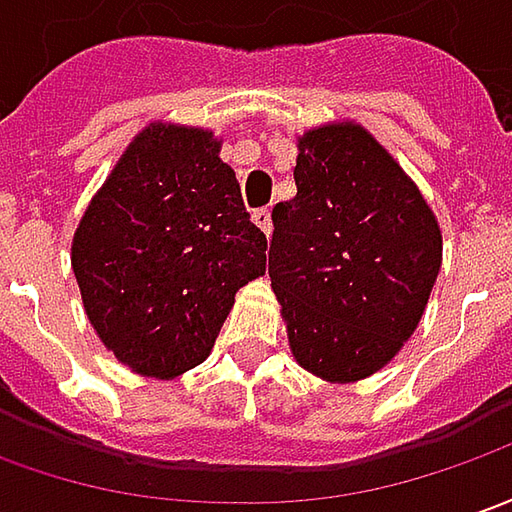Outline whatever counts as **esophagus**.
Listing matches in <instances>:
<instances>
[{"mask_svg":"<svg viewBox=\"0 0 512 512\" xmlns=\"http://www.w3.org/2000/svg\"><path fill=\"white\" fill-rule=\"evenodd\" d=\"M252 221H255V226L266 235V238L272 235V212H269V209H255V212H252Z\"/></svg>","mask_w":512,"mask_h":512,"instance_id":"34e87169","label":"esophagus"}]
</instances>
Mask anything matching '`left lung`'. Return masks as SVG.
Here are the masks:
<instances>
[{
	"mask_svg": "<svg viewBox=\"0 0 512 512\" xmlns=\"http://www.w3.org/2000/svg\"><path fill=\"white\" fill-rule=\"evenodd\" d=\"M297 195L272 209L269 277L297 365L326 382L377 374L414 334L442 229L394 155L357 121L297 138Z\"/></svg>",
	"mask_w": 512,
	"mask_h": 512,
	"instance_id": "1",
	"label": "left lung"
}]
</instances>
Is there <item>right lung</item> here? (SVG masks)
I'll return each instance as SVG.
<instances>
[{
	"label": "right lung",
	"mask_w": 512,
	"mask_h": 512,
	"mask_svg": "<svg viewBox=\"0 0 512 512\" xmlns=\"http://www.w3.org/2000/svg\"><path fill=\"white\" fill-rule=\"evenodd\" d=\"M70 263L84 314L115 360L172 379L201 365L235 294L266 272L221 138L152 121L81 215Z\"/></svg>",
	"instance_id": "obj_1"
}]
</instances>
